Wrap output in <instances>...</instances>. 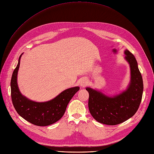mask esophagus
<instances>
[{"label": "esophagus", "mask_w": 154, "mask_h": 154, "mask_svg": "<svg viewBox=\"0 0 154 154\" xmlns=\"http://www.w3.org/2000/svg\"><path fill=\"white\" fill-rule=\"evenodd\" d=\"M88 79H87L86 78H84L81 80V82H80V85H81L82 88H84V87H85L87 84H88Z\"/></svg>", "instance_id": "obj_1"}]
</instances>
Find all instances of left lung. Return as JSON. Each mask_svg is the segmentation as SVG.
<instances>
[{"label": "left lung", "mask_w": 154, "mask_h": 154, "mask_svg": "<svg viewBox=\"0 0 154 154\" xmlns=\"http://www.w3.org/2000/svg\"><path fill=\"white\" fill-rule=\"evenodd\" d=\"M125 59L130 64V84L126 91L114 97H108L99 91L86 88L89 94L90 113L97 122L108 125L122 123L134 115L141 103L143 90V79L136 58L126 50Z\"/></svg>", "instance_id": "left-lung-1"}]
</instances>
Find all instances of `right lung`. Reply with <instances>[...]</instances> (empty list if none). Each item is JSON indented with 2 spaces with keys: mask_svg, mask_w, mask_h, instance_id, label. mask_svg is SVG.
I'll use <instances>...</instances> for the list:
<instances>
[{
  "mask_svg": "<svg viewBox=\"0 0 154 154\" xmlns=\"http://www.w3.org/2000/svg\"><path fill=\"white\" fill-rule=\"evenodd\" d=\"M21 56L22 55L19 57L11 81V99L16 111L26 121L35 125L48 126L58 122L63 116L66 106L79 90V87L66 89L55 98L47 102L37 103L31 101L21 94L17 86V75Z\"/></svg>",
  "mask_w": 154,
  "mask_h": 154,
  "instance_id": "1",
  "label": "right lung"
}]
</instances>
